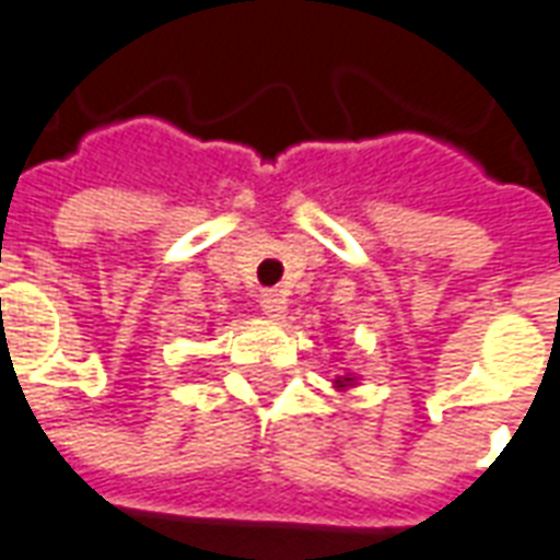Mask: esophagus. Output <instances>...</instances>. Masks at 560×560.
<instances>
[{"label":"esophagus","instance_id":"esophagus-1","mask_svg":"<svg viewBox=\"0 0 560 560\" xmlns=\"http://www.w3.org/2000/svg\"><path fill=\"white\" fill-rule=\"evenodd\" d=\"M260 308H264V315L269 317H284V312H288V300H284V293L267 291L260 293Z\"/></svg>","mask_w":560,"mask_h":560}]
</instances>
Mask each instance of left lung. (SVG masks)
<instances>
[{"instance_id":"8db88e82","label":"left lung","mask_w":560,"mask_h":560,"mask_svg":"<svg viewBox=\"0 0 560 560\" xmlns=\"http://www.w3.org/2000/svg\"><path fill=\"white\" fill-rule=\"evenodd\" d=\"M336 384H339V387H348V384H351V377H341V381H336Z\"/></svg>"}]
</instances>
